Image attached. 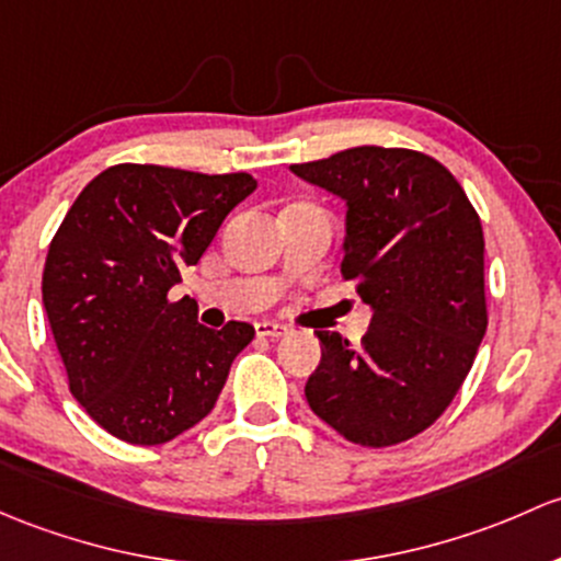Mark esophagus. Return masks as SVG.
<instances>
[{"mask_svg":"<svg viewBox=\"0 0 561 561\" xmlns=\"http://www.w3.org/2000/svg\"><path fill=\"white\" fill-rule=\"evenodd\" d=\"M255 330L257 335H263V339H282V335H287L285 325H276V322H268V320L257 322Z\"/></svg>","mask_w":561,"mask_h":561,"instance_id":"esophagus-1","label":"esophagus"}]
</instances>
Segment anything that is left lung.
<instances>
[{"mask_svg": "<svg viewBox=\"0 0 561 561\" xmlns=\"http://www.w3.org/2000/svg\"><path fill=\"white\" fill-rule=\"evenodd\" d=\"M290 169L346 204L341 274L374 311L357 346L317 330L306 400L352 444L414 438L449 409L486 333L479 215L444 163L403 147Z\"/></svg>", "mask_w": 561, "mask_h": 561, "instance_id": "left-lung-1", "label": "left lung"}]
</instances>
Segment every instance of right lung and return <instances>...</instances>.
Returning a JSON list of instances; mask_svg holds the SVG:
<instances>
[{
    "label": "right lung",
    "mask_w": 561,
    "mask_h": 561,
    "mask_svg": "<svg viewBox=\"0 0 561 561\" xmlns=\"http://www.w3.org/2000/svg\"><path fill=\"white\" fill-rule=\"evenodd\" d=\"M257 182L117 163L93 176L47 250L43 304L69 392L110 435L158 446L215 409L250 322L211 330L196 300H169Z\"/></svg>",
    "instance_id": "obj_1"
}]
</instances>
